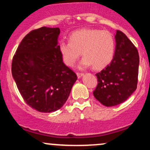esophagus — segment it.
<instances>
[{"label":"esophagus","instance_id":"esophagus-1","mask_svg":"<svg viewBox=\"0 0 150 150\" xmlns=\"http://www.w3.org/2000/svg\"><path fill=\"white\" fill-rule=\"evenodd\" d=\"M83 75H84L83 73H77V77H78V78H80V77L83 76Z\"/></svg>","mask_w":150,"mask_h":150}]
</instances>
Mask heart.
<instances>
[{
	"label": "heart",
	"mask_w": 150,
	"mask_h": 150,
	"mask_svg": "<svg viewBox=\"0 0 150 150\" xmlns=\"http://www.w3.org/2000/svg\"><path fill=\"white\" fill-rule=\"evenodd\" d=\"M60 54L66 65L73 67L82 52L83 58L79 68L92 65L101 69L112 61L115 52V40L107 30L82 29L70 35V42H61L58 46Z\"/></svg>",
	"instance_id": "obj_1"
}]
</instances>
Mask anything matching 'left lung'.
<instances>
[{"mask_svg": "<svg viewBox=\"0 0 150 150\" xmlns=\"http://www.w3.org/2000/svg\"><path fill=\"white\" fill-rule=\"evenodd\" d=\"M116 49L113 60L100 73L94 97L106 106H113L126 101L137 88L138 51L126 35L119 30L115 35Z\"/></svg>", "mask_w": 150, "mask_h": 150, "instance_id": "obj_1", "label": "left lung"}]
</instances>
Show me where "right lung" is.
<instances>
[{"label":"right lung","instance_id":"add662e5","mask_svg":"<svg viewBox=\"0 0 150 150\" xmlns=\"http://www.w3.org/2000/svg\"><path fill=\"white\" fill-rule=\"evenodd\" d=\"M58 27H42L24 37L12 62V75L24 100L39 112L60 109L77 75L63 62Z\"/></svg>","mask_w":150,"mask_h":150}]
</instances>
